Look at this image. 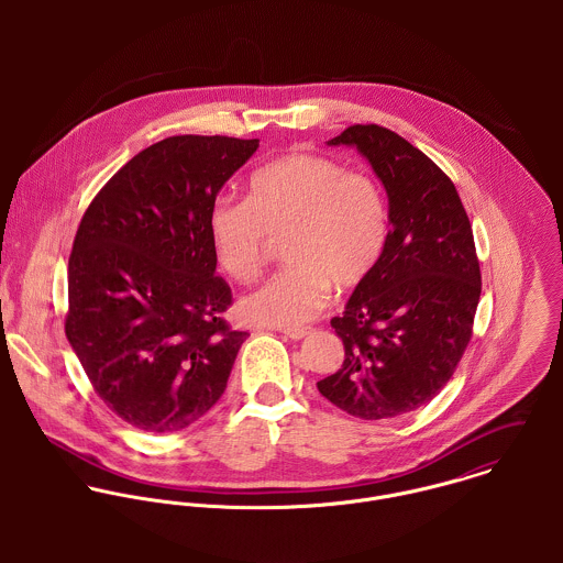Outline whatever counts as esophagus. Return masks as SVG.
<instances>
[{
  "label": "esophagus",
  "instance_id": "obj_1",
  "mask_svg": "<svg viewBox=\"0 0 563 563\" xmlns=\"http://www.w3.org/2000/svg\"><path fill=\"white\" fill-rule=\"evenodd\" d=\"M284 335H288L290 340H301V338H306L312 329L310 327H282L279 329Z\"/></svg>",
  "mask_w": 563,
  "mask_h": 563
}]
</instances>
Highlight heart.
Here are the masks:
<instances>
[{"label":"heart","instance_id":"obj_1","mask_svg":"<svg viewBox=\"0 0 563 563\" xmlns=\"http://www.w3.org/2000/svg\"><path fill=\"white\" fill-rule=\"evenodd\" d=\"M210 234L219 264L241 282L257 277L271 241L288 234L292 264L249 292L241 310L255 324L292 327L321 312L331 286L351 290L373 275L388 244V210L371 175L297 152L260 166L246 199L219 197Z\"/></svg>","mask_w":563,"mask_h":563}]
</instances>
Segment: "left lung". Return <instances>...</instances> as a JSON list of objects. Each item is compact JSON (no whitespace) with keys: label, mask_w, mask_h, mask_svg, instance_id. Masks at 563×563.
<instances>
[{"label":"left lung","mask_w":563,"mask_h":563,"mask_svg":"<svg viewBox=\"0 0 563 563\" xmlns=\"http://www.w3.org/2000/svg\"><path fill=\"white\" fill-rule=\"evenodd\" d=\"M353 145L388 192V244L331 327L344 362L319 393L342 411L382 420L431 401L453 377L482 297L473 228L451 177L397 132L351 125Z\"/></svg>","instance_id":"1"}]
</instances>
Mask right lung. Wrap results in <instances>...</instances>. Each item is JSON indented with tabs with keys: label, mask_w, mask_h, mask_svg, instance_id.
I'll list each match as a JSON object with an SVG mask.
<instances>
[{
	"label": "right lung",
	"mask_w": 563,
	"mask_h": 563,
	"mask_svg": "<svg viewBox=\"0 0 563 563\" xmlns=\"http://www.w3.org/2000/svg\"><path fill=\"white\" fill-rule=\"evenodd\" d=\"M257 139L168 136L121 166L81 217L65 333L99 399L150 433L199 420L246 331L223 312L210 212Z\"/></svg>",
	"instance_id": "right-lung-1"
}]
</instances>
